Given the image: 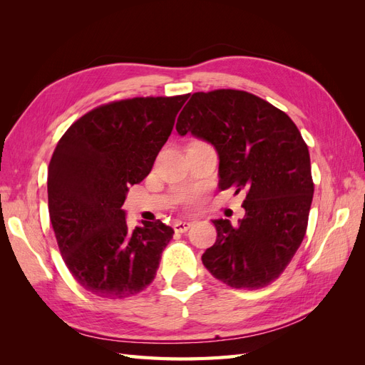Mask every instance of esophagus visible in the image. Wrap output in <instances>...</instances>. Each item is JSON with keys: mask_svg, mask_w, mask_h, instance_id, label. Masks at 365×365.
Segmentation results:
<instances>
[{"mask_svg": "<svg viewBox=\"0 0 365 365\" xmlns=\"http://www.w3.org/2000/svg\"><path fill=\"white\" fill-rule=\"evenodd\" d=\"M190 227H192V222H187V220H178V222L173 224V230L176 233H185Z\"/></svg>", "mask_w": 365, "mask_h": 365, "instance_id": "1", "label": "esophagus"}]
</instances>
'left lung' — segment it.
Returning a JSON list of instances; mask_svg holds the SVG:
<instances>
[{
	"mask_svg": "<svg viewBox=\"0 0 365 365\" xmlns=\"http://www.w3.org/2000/svg\"><path fill=\"white\" fill-rule=\"evenodd\" d=\"M176 130L216 149L220 189L247 192L236 227L213 220L217 237L202 254L204 267L236 289L269 284L302 245L312 204L311 158L300 130L280 109L237 90L195 93Z\"/></svg>",
	"mask_w": 365,
	"mask_h": 365,
	"instance_id": "1",
	"label": "left lung"
}]
</instances>
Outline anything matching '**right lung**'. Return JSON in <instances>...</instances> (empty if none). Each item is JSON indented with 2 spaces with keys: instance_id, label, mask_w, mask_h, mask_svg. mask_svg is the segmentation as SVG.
Instances as JSON below:
<instances>
[{
  "instance_id": "add662e5",
  "label": "right lung",
  "mask_w": 365,
  "mask_h": 365,
  "mask_svg": "<svg viewBox=\"0 0 365 365\" xmlns=\"http://www.w3.org/2000/svg\"><path fill=\"white\" fill-rule=\"evenodd\" d=\"M189 94L135 97L98 106L73 123L48 165V212L62 259L97 297L126 298L155 279L173 236L141 220L129 231V185L149 175Z\"/></svg>"
}]
</instances>
